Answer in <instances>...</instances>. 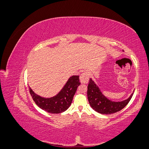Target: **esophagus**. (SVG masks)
Here are the masks:
<instances>
[{"instance_id": "obj_1", "label": "esophagus", "mask_w": 149, "mask_h": 149, "mask_svg": "<svg viewBox=\"0 0 149 149\" xmlns=\"http://www.w3.org/2000/svg\"><path fill=\"white\" fill-rule=\"evenodd\" d=\"M79 79H80V81L81 83L87 84L89 81V73L87 71L84 72V73H83L81 74Z\"/></svg>"}]
</instances>
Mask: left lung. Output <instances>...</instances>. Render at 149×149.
Wrapping results in <instances>:
<instances>
[{"mask_svg": "<svg viewBox=\"0 0 149 149\" xmlns=\"http://www.w3.org/2000/svg\"><path fill=\"white\" fill-rule=\"evenodd\" d=\"M87 94L90 106L94 111L102 114H111L120 111L126 106L133 96L132 93L127 100L119 102L112 101L104 95L91 78L89 79Z\"/></svg>", "mask_w": 149, "mask_h": 149, "instance_id": "8db88e82", "label": "left lung"}]
</instances>
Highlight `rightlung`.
<instances>
[{
  "label": "right lung",
  "mask_w": 149,
  "mask_h": 149,
  "mask_svg": "<svg viewBox=\"0 0 149 149\" xmlns=\"http://www.w3.org/2000/svg\"><path fill=\"white\" fill-rule=\"evenodd\" d=\"M79 76H72L56 96L43 97L35 94L29 87V91L33 101L40 108L52 114H59L68 109L80 85Z\"/></svg>",
  "instance_id": "obj_1"
}]
</instances>
